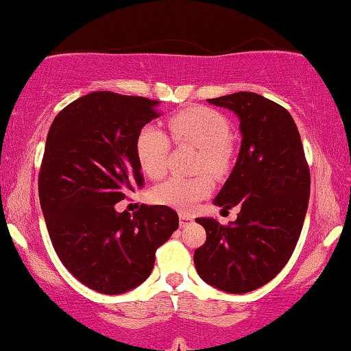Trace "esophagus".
Returning <instances> with one entry per match:
<instances>
[{
  "instance_id": "obj_1",
  "label": "esophagus",
  "mask_w": 351,
  "mask_h": 351,
  "mask_svg": "<svg viewBox=\"0 0 351 351\" xmlns=\"http://www.w3.org/2000/svg\"><path fill=\"white\" fill-rule=\"evenodd\" d=\"M191 220H193V217L188 215V214H183V212H181V214H180V225H181V227L188 225Z\"/></svg>"
}]
</instances>
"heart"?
<instances>
[{"label":"heart","instance_id":"heart-1","mask_svg":"<svg viewBox=\"0 0 351 351\" xmlns=\"http://www.w3.org/2000/svg\"><path fill=\"white\" fill-rule=\"evenodd\" d=\"M168 131L176 144H188L199 149V170L223 175L233 157L230 137V123L220 112L207 106H191L168 119ZM170 139L158 128L147 124L136 137V157L149 178L158 180L167 171ZM214 181L207 173L194 178L167 180L152 189L150 199L158 206L188 212L204 197L210 196Z\"/></svg>","mask_w":351,"mask_h":351}]
</instances>
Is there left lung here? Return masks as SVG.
Segmentation results:
<instances>
[{
	"mask_svg": "<svg viewBox=\"0 0 351 351\" xmlns=\"http://www.w3.org/2000/svg\"><path fill=\"white\" fill-rule=\"evenodd\" d=\"M207 101L239 118L238 160L214 199L223 210L238 206L239 214L228 225L196 219L207 238L194 251V264L208 285L247 293L272 280L293 254L311 176L298 128L283 106L254 92Z\"/></svg>",
	"mask_w": 351,
	"mask_h": 351,
	"instance_id": "obj_1",
	"label": "left lung"
}]
</instances>
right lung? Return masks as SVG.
<instances>
[{
  "instance_id": "1",
  "label": "right lung",
  "mask_w": 351,
  "mask_h": 351,
  "mask_svg": "<svg viewBox=\"0 0 351 351\" xmlns=\"http://www.w3.org/2000/svg\"><path fill=\"white\" fill-rule=\"evenodd\" d=\"M158 101L92 92L53 119L38 175V197L58 257L79 282L105 295L141 285L155 251L178 228L167 206L117 212L143 188L136 157L139 131L158 117Z\"/></svg>"
}]
</instances>
